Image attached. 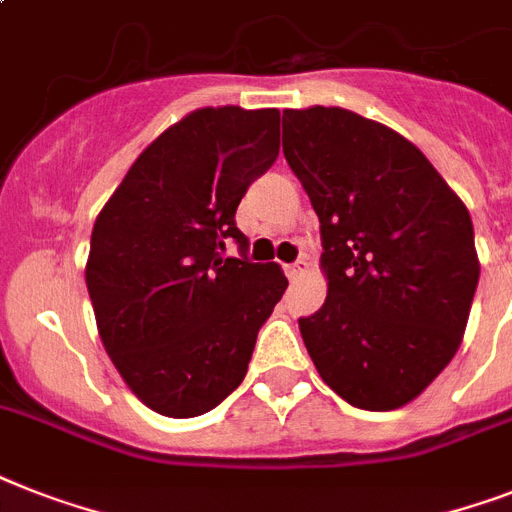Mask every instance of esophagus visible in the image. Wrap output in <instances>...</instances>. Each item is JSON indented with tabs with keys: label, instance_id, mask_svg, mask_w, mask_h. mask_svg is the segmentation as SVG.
<instances>
[{
	"label": "esophagus",
	"instance_id": "1",
	"mask_svg": "<svg viewBox=\"0 0 512 512\" xmlns=\"http://www.w3.org/2000/svg\"><path fill=\"white\" fill-rule=\"evenodd\" d=\"M307 268H310V265H307V260H297V263L286 265V276L292 278V281H297V278L305 276Z\"/></svg>",
	"mask_w": 512,
	"mask_h": 512
}]
</instances>
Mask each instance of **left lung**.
Returning <instances> with one entry per match:
<instances>
[{
    "instance_id": "8db88e82",
    "label": "left lung",
    "mask_w": 512,
    "mask_h": 512,
    "mask_svg": "<svg viewBox=\"0 0 512 512\" xmlns=\"http://www.w3.org/2000/svg\"><path fill=\"white\" fill-rule=\"evenodd\" d=\"M284 157L321 220L323 307L299 318L321 378L397 410L447 368L479 284L473 223L413 141L344 107L284 110Z\"/></svg>"
}]
</instances>
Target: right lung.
<instances>
[{
    "label": "right lung",
    "mask_w": 512,
    "mask_h": 512,
    "mask_svg": "<svg viewBox=\"0 0 512 512\" xmlns=\"http://www.w3.org/2000/svg\"><path fill=\"white\" fill-rule=\"evenodd\" d=\"M281 112L202 107L162 131L91 231L86 286L112 365L155 413L194 418L247 376L257 331L286 289L249 263L236 207L278 157ZM242 258H223L225 244Z\"/></svg>",
    "instance_id": "right-lung-1"
}]
</instances>
